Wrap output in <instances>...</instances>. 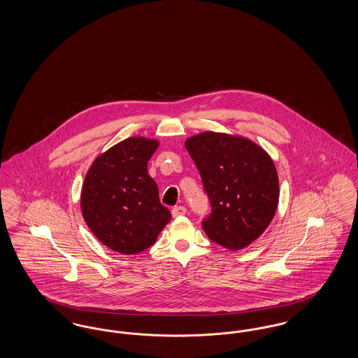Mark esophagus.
<instances>
[{
	"label": "esophagus",
	"instance_id": "34e87169",
	"mask_svg": "<svg viewBox=\"0 0 358 358\" xmlns=\"http://www.w3.org/2000/svg\"><path fill=\"white\" fill-rule=\"evenodd\" d=\"M187 213V208L185 206H174L173 209H171V215H173V217H178V216H184Z\"/></svg>",
	"mask_w": 358,
	"mask_h": 358
}]
</instances>
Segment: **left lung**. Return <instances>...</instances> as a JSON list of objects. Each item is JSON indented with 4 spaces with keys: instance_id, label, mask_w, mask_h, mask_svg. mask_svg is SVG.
Returning a JSON list of instances; mask_svg holds the SVG:
<instances>
[{
    "instance_id": "left-lung-1",
    "label": "left lung",
    "mask_w": 358,
    "mask_h": 358,
    "mask_svg": "<svg viewBox=\"0 0 358 358\" xmlns=\"http://www.w3.org/2000/svg\"><path fill=\"white\" fill-rule=\"evenodd\" d=\"M185 148L210 200L205 234L228 250L245 248L266 231L278 208L271 157L247 138L213 131L187 138Z\"/></svg>"
}]
</instances>
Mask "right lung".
<instances>
[{"label": "right lung", "mask_w": 358, "mask_h": 358, "mask_svg": "<svg viewBox=\"0 0 358 358\" xmlns=\"http://www.w3.org/2000/svg\"><path fill=\"white\" fill-rule=\"evenodd\" d=\"M155 139L131 136L95 158L80 194L91 232L110 250L134 255L153 245L171 215L148 173Z\"/></svg>", "instance_id": "1"}]
</instances>
